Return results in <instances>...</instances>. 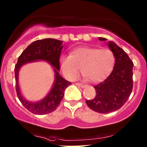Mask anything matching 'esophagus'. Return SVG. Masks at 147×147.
I'll list each match as a JSON object with an SVG mask.
<instances>
[{
	"label": "esophagus",
	"instance_id": "esophagus-1",
	"mask_svg": "<svg viewBox=\"0 0 147 147\" xmlns=\"http://www.w3.org/2000/svg\"><path fill=\"white\" fill-rule=\"evenodd\" d=\"M76 85L77 86H79V87H81V88H84V85L82 84V83L77 82V83H76Z\"/></svg>",
	"mask_w": 147,
	"mask_h": 147
}]
</instances>
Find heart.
I'll return each mask as SVG.
<instances>
[{
	"mask_svg": "<svg viewBox=\"0 0 147 147\" xmlns=\"http://www.w3.org/2000/svg\"><path fill=\"white\" fill-rule=\"evenodd\" d=\"M61 67L67 78L76 80L82 71L90 82H99L106 78L113 69L115 57L110 49L78 47L71 55H63Z\"/></svg>",
	"mask_w": 147,
	"mask_h": 147,
	"instance_id": "1",
	"label": "heart"
}]
</instances>
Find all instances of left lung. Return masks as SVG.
<instances>
[{
	"instance_id": "obj_1",
	"label": "left lung",
	"mask_w": 147,
	"mask_h": 147,
	"mask_svg": "<svg viewBox=\"0 0 147 147\" xmlns=\"http://www.w3.org/2000/svg\"><path fill=\"white\" fill-rule=\"evenodd\" d=\"M99 40L106 41V39L99 37ZM108 46L115 57L114 69L104 81L94 86L95 97L86 101L90 109L102 114L120 109L127 101L133 88V62L113 41L108 42Z\"/></svg>"
}]
</instances>
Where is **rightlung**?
Returning <instances> with one entry per match:
<instances>
[{"instance_id": "add662e5", "label": "right lung", "mask_w": 147, "mask_h": 147, "mask_svg": "<svg viewBox=\"0 0 147 147\" xmlns=\"http://www.w3.org/2000/svg\"><path fill=\"white\" fill-rule=\"evenodd\" d=\"M62 44V41L51 38L37 40L27 47L18 59L15 67L16 90L18 97L28 111L35 115H46L54 111L62 100L65 90L71 84L59 74V60L63 49ZM37 60H44L50 63L53 67L55 78L53 86L47 97L37 102H31L24 98L21 94L18 82L19 70L22 65Z\"/></svg>"}]
</instances>
